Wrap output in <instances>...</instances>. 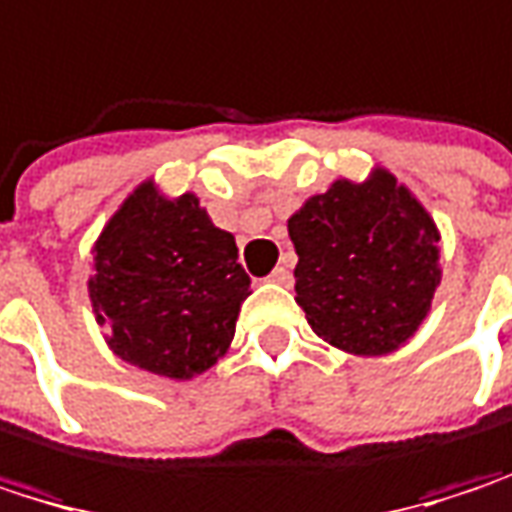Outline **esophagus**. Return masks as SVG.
Listing matches in <instances>:
<instances>
[{"label":"esophagus","instance_id":"obj_1","mask_svg":"<svg viewBox=\"0 0 512 512\" xmlns=\"http://www.w3.org/2000/svg\"><path fill=\"white\" fill-rule=\"evenodd\" d=\"M271 283H277V286H291V271H288V265H280V268L271 274Z\"/></svg>","mask_w":512,"mask_h":512}]
</instances>
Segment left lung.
Wrapping results in <instances>:
<instances>
[{"mask_svg":"<svg viewBox=\"0 0 512 512\" xmlns=\"http://www.w3.org/2000/svg\"><path fill=\"white\" fill-rule=\"evenodd\" d=\"M297 306L318 339L353 356L404 348L442 283L439 226L395 173L336 179L291 218Z\"/></svg>","mask_w":512,"mask_h":512,"instance_id":"1","label":"left lung"}]
</instances>
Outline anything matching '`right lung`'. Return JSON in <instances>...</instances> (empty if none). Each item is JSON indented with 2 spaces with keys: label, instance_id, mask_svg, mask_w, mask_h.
Masks as SVG:
<instances>
[{
  "label": "right lung",
  "instance_id": "obj_1",
  "mask_svg": "<svg viewBox=\"0 0 512 512\" xmlns=\"http://www.w3.org/2000/svg\"><path fill=\"white\" fill-rule=\"evenodd\" d=\"M88 294L117 359L170 380L209 371L232 345L250 277L232 232L197 194L167 197L144 179L91 247Z\"/></svg>",
  "mask_w": 512,
  "mask_h": 512
}]
</instances>
